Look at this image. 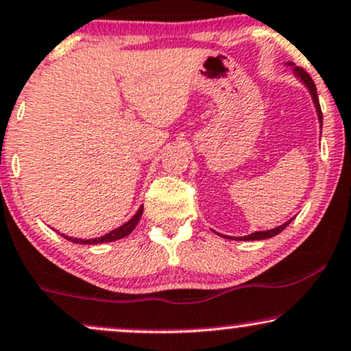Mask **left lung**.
<instances>
[{
    "label": "left lung",
    "mask_w": 351,
    "mask_h": 351,
    "mask_svg": "<svg viewBox=\"0 0 351 351\" xmlns=\"http://www.w3.org/2000/svg\"><path fill=\"white\" fill-rule=\"evenodd\" d=\"M288 65H293V63L288 62ZM293 71L294 75L301 80V82L306 84L307 90H309L311 96H312V101H314L315 104V111H317V116H319V122H320V128H322V111H320V104H319V96H317V88H315L314 82H312V78L309 77V73L307 71H304L302 69H299V66H293ZM291 221L293 219H289L288 222H285L282 226L276 227V229H271V230H261V232H253L250 235H245V237H235V240H265V239H271L274 235H278L280 232H282L286 229V227L289 226ZM226 239H234V237H226Z\"/></svg>",
    "instance_id": "1"
}]
</instances>
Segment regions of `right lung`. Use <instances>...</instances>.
I'll return each mask as SVG.
<instances>
[{
    "label": "right lung",
    "mask_w": 351,
    "mask_h": 351,
    "mask_svg": "<svg viewBox=\"0 0 351 351\" xmlns=\"http://www.w3.org/2000/svg\"><path fill=\"white\" fill-rule=\"evenodd\" d=\"M142 213H143V206H141V209L135 213V216L130 219L129 222H125L124 226L117 227V229H114L109 232V234L103 235V237H96V239H73V237H69V235H63L66 240H70V242L73 243H82V245H96V243H106V242H114V240H119V239H124L128 237V235L130 234L135 229V226H137L138 221H141L142 217Z\"/></svg>",
    "instance_id": "obj_1"
}]
</instances>
